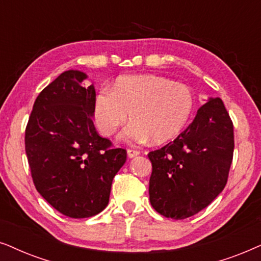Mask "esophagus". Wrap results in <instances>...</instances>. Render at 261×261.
I'll return each mask as SVG.
<instances>
[{
  "instance_id": "obj_1",
  "label": "esophagus",
  "mask_w": 261,
  "mask_h": 261,
  "mask_svg": "<svg viewBox=\"0 0 261 261\" xmlns=\"http://www.w3.org/2000/svg\"><path fill=\"white\" fill-rule=\"evenodd\" d=\"M137 155H140V151L136 150V149H127V158L133 159Z\"/></svg>"
}]
</instances>
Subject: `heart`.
<instances>
[{"instance_id": "obj_1", "label": "heart", "mask_w": 261, "mask_h": 261, "mask_svg": "<svg viewBox=\"0 0 261 261\" xmlns=\"http://www.w3.org/2000/svg\"><path fill=\"white\" fill-rule=\"evenodd\" d=\"M194 96L189 87L152 75L124 76L113 89L102 88L95 96L99 130L112 136L128 117L133 119L119 140L142 144L163 143L178 136L189 121Z\"/></svg>"}]
</instances>
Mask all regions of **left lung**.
Listing matches in <instances>:
<instances>
[{"label":"left lung","instance_id":"obj_1","mask_svg":"<svg viewBox=\"0 0 261 261\" xmlns=\"http://www.w3.org/2000/svg\"><path fill=\"white\" fill-rule=\"evenodd\" d=\"M234 152V127L220 98H209L173 142L148 154L149 198L162 216L184 220L223 191Z\"/></svg>","mask_w":261,"mask_h":261}]
</instances>
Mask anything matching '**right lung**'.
<instances>
[{"mask_svg": "<svg viewBox=\"0 0 261 261\" xmlns=\"http://www.w3.org/2000/svg\"><path fill=\"white\" fill-rule=\"evenodd\" d=\"M80 70H67L41 90L25 133L34 186L61 214L71 218L98 215L109 204L112 180L126 150L96 133L94 86Z\"/></svg>", "mask_w": 261, "mask_h": 261, "instance_id": "add662e5", "label": "right lung"}]
</instances>
